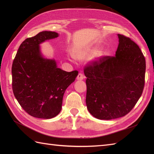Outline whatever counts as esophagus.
<instances>
[{"instance_id": "34e87169", "label": "esophagus", "mask_w": 154, "mask_h": 154, "mask_svg": "<svg viewBox=\"0 0 154 154\" xmlns=\"http://www.w3.org/2000/svg\"><path fill=\"white\" fill-rule=\"evenodd\" d=\"M84 79V76H83V75L82 74V73H79V75H77V80H79V81H81V80H83Z\"/></svg>"}]
</instances>
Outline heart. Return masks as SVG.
<instances>
[{
    "instance_id": "obj_1",
    "label": "heart",
    "mask_w": 154,
    "mask_h": 154,
    "mask_svg": "<svg viewBox=\"0 0 154 154\" xmlns=\"http://www.w3.org/2000/svg\"><path fill=\"white\" fill-rule=\"evenodd\" d=\"M97 54L96 51L87 50H77L74 52L73 57L75 60H84L93 57Z\"/></svg>"
}]
</instances>
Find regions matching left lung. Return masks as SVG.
Wrapping results in <instances>:
<instances>
[{
  "instance_id": "1",
  "label": "left lung",
  "mask_w": 154,
  "mask_h": 154,
  "mask_svg": "<svg viewBox=\"0 0 154 154\" xmlns=\"http://www.w3.org/2000/svg\"><path fill=\"white\" fill-rule=\"evenodd\" d=\"M115 56H104L85 67L86 104L96 119L111 120L128 113L144 87L146 60L138 45L118 34Z\"/></svg>"
}]
</instances>
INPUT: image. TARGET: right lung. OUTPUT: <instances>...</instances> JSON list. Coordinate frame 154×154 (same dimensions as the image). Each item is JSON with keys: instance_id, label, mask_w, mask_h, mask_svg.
<instances>
[{"instance_id": "1", "label": "right lung", "mask_w": 154, "mask_h": 154, "mask_svg": "<svg viewBox=\"0 0 154 154\" xmlns=\"http://www.w3.org/2000/svg\"><path fill=\"white\" fill-rule=\"evenodd\" d=\"M58 36L57 32L44 31L26 39L13 61L14 97L26 112L39 119H52L60 112L65 91L78 75L77 71L61 69L54 59L42 54L40 44Z\"/></svg>"}]
</instances>
